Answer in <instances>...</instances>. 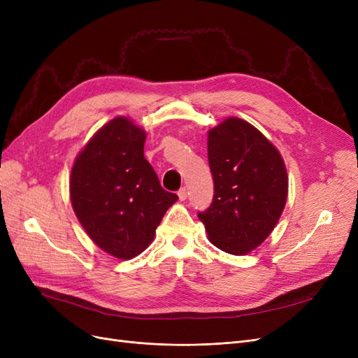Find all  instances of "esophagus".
Returning <instances> with one entry per match:
<instances>
[{
	"label": "esophagus",
	"mask_w": 358,
	"mask_h": 358,
	"mask_svg": "<svg viewBox=\"0 0 358 358\" xmlns=\"http://www.w3.org/2000/svg\"><path fill=\"white\" fill-rule=\"evenodd\" d=\"M178 196H179V199H180V200H187V196H188L187 188H185V187L180 188V189L178 191Z\"/></svg>",
	"instance_id": "esophagus-1"
}]
</instances>
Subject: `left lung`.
<instances>
[{
    "mask_svg": "<svg viewBox=\"0 0 358 358\" xmlns=\"http://www.w3.org/2000/svg\"><path fill=\"white\" fill-rule=\"evenodd\" d=\"M208 154L215 192L199 218L216 248L248 254L272 233L284 210V159L255 127L239 117L210 129Z\"/></svg>",
    "mask_w": 358,
    "mask_h": 358,
    "instance_id": "left-lung-1",
    "label": "left lung"
}]
</instances>
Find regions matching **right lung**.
I'll use <instances>...</instances> for the list:
<instances>
[{"instance_id":"right-lung-1","label":"right lung","mask_w":358,"mask_h":358,"mask_svg":"<svg viewBox=\"0 0 358 358\" xmlns=\"http://www.w3.org/2000/svg\"><path fill=\"white\" fill-rule=\"evenodd\" d=\"M145 138L129 119L115 117L90 140L71 170L76 216L95 245L121 259L145 251L178 200L146 161Z\"/></svg>"}]
</instances>
